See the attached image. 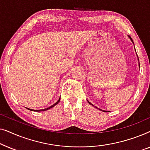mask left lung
<instances>
[{
  "mask_svg": "<svg viewBox=\"0 0 150 150\" xmlns=\"http://www.w3.org/2000/svg\"><path fill=\"white\" fill-rule=\"evenodd\" d=\"M128 38L130 39V40H131V41H132V43H133V41H132V38H131V37H130V36H128ZM87 102H89V103L90 104H91V105H92V106H93V104H92L91 103V102H89V101H87ZM96 108H98V109H99V110H102V111H105V110H102V109H100V108H97V107H96Z\"/></svg>",
  "mask_w": 150,
  "mask_h": 150,
  "instance_id": "left-lung-1",
  "label": "left lung"
}]
</instances>
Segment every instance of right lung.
Wrapping results in <instances>:
<instances>
[{
    "mask_svg": "<svg viewBox=\"0 0 150 150\" xmlns=\"http://www.w3.org/2000/svg\"><path fill=\"white\" fill-rule=\"evenodd\" d=\"M59 101H60V98H59V100H58V101H57V102H56V103L54 104H53V105H52V106H50V107H48V108H44V109H42V110H37V111H38H38H44V110H48V109H50V108H52V107H54V106L55 105H57V104H58L59 102ZM27 108V109H28V110H35L30 109V108Z\"/></svg>",
    "mask_w": 150,
    "mask_h": 150,
    "instance_id": "add662e5",
    "label": "right lung"
}]
</instances>
